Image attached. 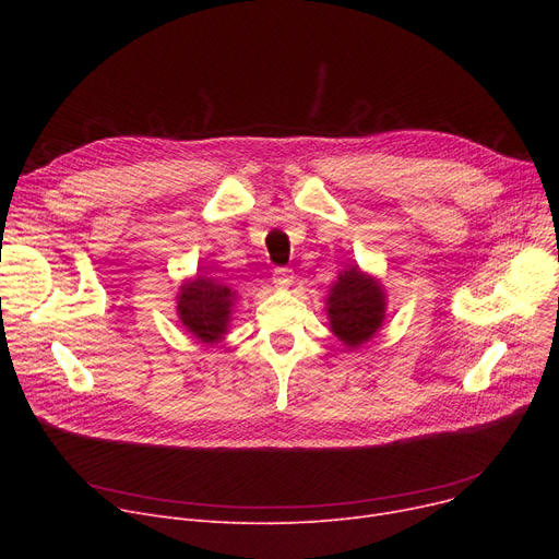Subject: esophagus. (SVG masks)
<instances>
[{
    "mask_svg": "<svg viewBox=\"0 0 559 559\" xmlns=\"http://www.w3.org/2000/svg\"><path fill=\"white\" fill-rule=\"evenodd\" d=\"M272 281H274V285L278 287V289H287L292 283H295V274H292V270H276L274 272V276H272Z\"/></svg>",
    "mask_w": 559,
    "mask_h": 559,
    "instance_id": "1",
    "label": "esophagus"
}]
</instances>
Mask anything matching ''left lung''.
Returning <instances> with one entry per match:
<instances>
[{"instance_id":"8db88e82","label":"left lung","mask_w":559,"mask_h":559,"mask_svg":"<svg viewBox=\"0 0 559 559\" xmlns=\"http://www.w3.org/2000/svg\"><path fill=\"white\" fill-rule=\"evenodd\" d=\"M385 289L358 264L344 270L329 292L331 331L350 350L369 342L385 319Z\"/></svg>"}]
</instances>
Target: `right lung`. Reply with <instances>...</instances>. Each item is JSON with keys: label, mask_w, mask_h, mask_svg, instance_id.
<instances>
[{"label": "right lung", "mask_w": 559, "mask_h": 559, "mask_svg": "<svg viewBox=\"0 0 559 559\" xmlns=\"http://www.w3.org/2000/svg\"><path fill=\"white\" fill-rule=\"evenodd\" d=\"M235 292L217 278L197 276L181 285L176 312L181 324L203 344H217L228 333Z\"/></svg>", "instance_id": "right-lung-1"}]
</instances>
